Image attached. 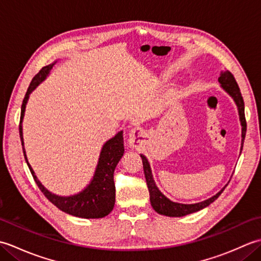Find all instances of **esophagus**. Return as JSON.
<instances>
[{"label": "esophagus", "instance_id": "esophagus-1", "mask_svg": "<svg viewBox=\"0 0 261 261\" xmlns=\"http://www.w3.org/2000/svg\"><path fill=\"white\" fill-rule=\"evenodd\" d=\"M145 137V131L140 127H135V129H132L129 134V139H127V142H129V146L135 148L138 147V145L141 142V138Z\"/></svg>", "mask_w": 261, "mask_h": 261}]
</instances>
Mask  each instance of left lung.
Listing matches in <instances>:
<instances>
[{"label": "left lung", "instance_id": "left-lung-1", "mask_svg": "<svg viewBox=\"0 0 261 261\" xmlns=\"http://www.w3.org/2000/svg\"><path fill=\"white\" fill-rule=\"evenodd\" d=\"M219 83L221 84V87L229 94V95L233 98L236 105L238 107V112H239V119L241 123V149L243 147V141H245L246 137V131H247V122L245 118V102H243V98L241 95L240 88L238 86L237 82L234 80L233 75H232L229 70H222L219 77ZM142 159V165H143V171H145V177L147 181V186L149 190V195H150V203L152 208L156 211L157 213L166 215V216H173V218H180V216H185L187 214H191L194 212H197L199 210H203L204 207L208 206L211 203H213L216 198H218L221 193L224 191L225 186L221 190L219 193H216L214 196L205 199L203 202L195 203V204H182V203H176L170 201L169 198L166 197L164 194L159 191L157 187L156 182L153 180L152 171L150 168V165H149L148 159L140 154Z\"/></svg>", "mask_w": 261, "mask_h": 261}]
</instances>
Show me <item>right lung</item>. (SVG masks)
Returning a JSON list of instances; mask_svg holds the SVG:
<instances>
[{
  "label": "right lung",
  "mask_w": 261,
  "mask_h": 261,
  "mask_svg": "<svg viewBox=\"0 0 261 261\" xmlns=\"http://www.w3.org/2000/svg\"><path fill=\"white\" fill-rule=\"evenodd\" d=\"M56 63H53L48 66L42 67V69L33 77L25 96L23 98L21 107V118H20V125L19 132L22 143V149H23L24 158L28 167H29L33 179L37 182L38 187L43 193L49 201H50L55 206H57L63 212L70 214L73 216L82 219H99L104 218L111 213V211L114 207L115 203V186L113 180V174L116 165L120 162L124 153V146H123V131H119L113 138L104 143L102 150L99 152V158L97 162V166L94 173L93 178L91 179L84 190L75 195L70 196H60L56 194L48 191L47 188L41 184V181L38 179L35 171H33L31 165L28 162L25 149H24V141H23V132H22V121L24 118L25 107L29 99L30 94L36 90V87L47 79V76L50 73L51 68Z\"/></svg>",
  "instance_id": "right-lung-1"
}]
</instances>
